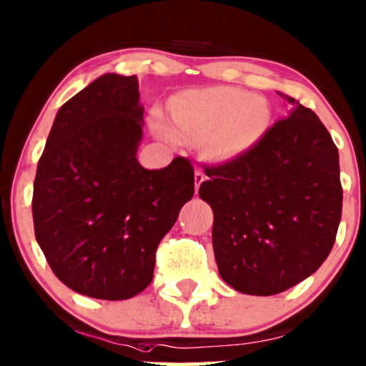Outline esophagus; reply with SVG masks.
Returning <instances> with one entry per match:
<instances>
[{"mask_svg": "<svg viewBox=\"0 0 366 366\" xmlns=\"http://www.w3.org/2000/svg\"><path fill=\"white\" fill-rule=\"evenodd\" d=\"M205 179H207V177H205V173H203V169H200V168L194 169V189H197V192Z\"/></svg>", "mask_w": 366, "mask_h": 366, "instance_id": "34e87169", "label": "esophagus"}]
</instances>
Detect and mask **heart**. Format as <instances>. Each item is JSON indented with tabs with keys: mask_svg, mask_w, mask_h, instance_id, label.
Returning a JSON list of instances; mask_svg holds the SVG:
<instances>
[{
	"mask_svg": "<svg viewBox=\"0 0 366 366\" xmlns=\"http://www.w3.org/2000/svg\"><path fill=\"white\" fill-rule=\"evenodd\" d=\"M173 127L159 122L161 134L205 141L215 159H234L250 149L270 122V109L262 99L237 87L187 90L172 104Z\"/></svg>",
	"mask_w": 366,
	"mask_h": 366,
	"instance_id": "heart-1",
	"label": "heart"
}]
</instances>
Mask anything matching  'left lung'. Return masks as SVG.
I'll list each match as a JSON object with an SVG mask.
<instances>
[{
	"mask_svg": "<svg viewBox=\"0 0 366 366\" xmlns=\"http://www.w3.org/2000/svg\"><path fill=\"white\" fill-rule=\"evenodd\" d=\"M282 96V94H281ZM294 109L239 158L207 164L202 200L213 210V252L224 281L272 296L328 257L341 220L338 148L311 109Z\"/></svg>",
	"mask_w": 366,
	"mask_h": 366,
	"instance_id": "8db88e82",
	"label": "left lung"
}]
</instances>
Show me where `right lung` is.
<instances>
[{"mask_svg":"<svg viewBox=\"0 0 366 366\" xmlns=\"http://www.w3.org/2000/svg\"><path fill=\"white\" fill-rule=\"evenodd\" d=\"M136 75L106 74L69 99L51 126L33 183L35 237L54 274L84 296L121 301L153 281L156 250L194 193L178 156L144 169Z\"/></svg>","mask_w":366,"mask_h":366,"instance_id":"obj_1","label":"right lung"}]
</instances>
